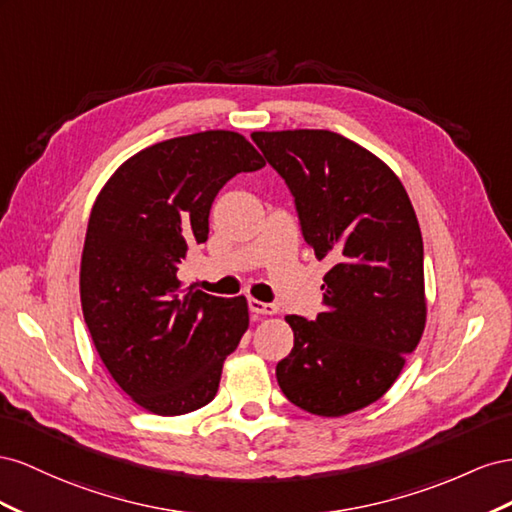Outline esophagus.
<instances>
[{"label":"esophagus","instance_id":"34e87169","mask_svg":"<svg viewBox=\"0 0 512 512\" xmlns=\"http://www.w3.org/2000/svg\"><path fill=\"white\" fill-rule=\"evenodd\" d=\"M248 309H251L255 315H274V313H279V309H276V304H268V302H261V300H255V298L248 300Z\"/></svg>","mask_w":512,"mask_h":512}]
</instances>
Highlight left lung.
I'll return each instance as SVG.
<instances>
[{"label": "left lung", "mask_w": 512, "mask_h": 512, "mask_svg": "<svg viewBox=\"0 0 512 512\" xmlns=\"http://www.w3.org/2000/svg\"><path fill=\"white\" fill-rule=\"evenodd\" d=\"M296 199L302 236L328 259L324 313L287 315L294 349L276 364L285 397L337 418L382 399L425 332L422 236L382 158L330 130L251 135Z\"/></svg>", "instance_id": "left-lung-1"}]
</instances>
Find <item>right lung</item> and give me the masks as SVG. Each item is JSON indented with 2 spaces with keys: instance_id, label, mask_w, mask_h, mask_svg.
Returning a JSON list of instances; mask_svg holds the SVG:
<instances>
[{
  "instance_id": "obj_1",
  "label": "right lung",
  "mask_w": 512,
  "mask_h": 512,
  "mask_svg": "<svg viewBox=\"0 0 512 512\" xmlns=\"http://www.w3.org/2000/svg\"><path fill=\"white\" fill-rule=\"evenodd\" d=\"M266 160L240 133L203 130L150 145L98 193L81 255V306L107 371L158 416L208 405L248 328L244 296L186 287L178 270L208 240L218 191Z\"/></svg>"
}]
</instances>
